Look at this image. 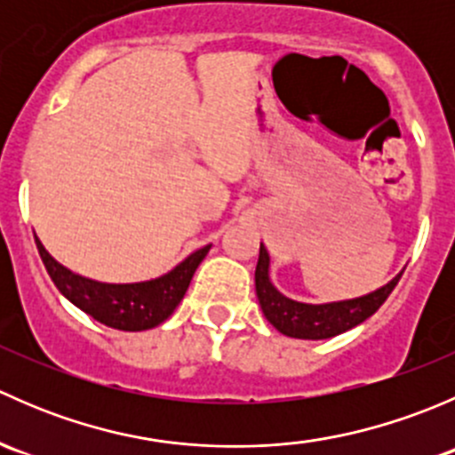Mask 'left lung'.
<instances>
[{
	"instance_id": "left-lung-1",
	"label": "left lung",
	"mask_w": 455,
	"mask_h": 455,
	"mask_svg": "<svg viewBox=\"0 0 455 455\" xmlns=\"http://www.w3.org/2000/svg\"><path fill=\"white\" fill-rule=\"evenodd\" d=\"M268 261L270 259L264 244H259V259H257L255 268L257 299H259L261 313H264L266 319L279 332L292 339H330L363 323L368 316L374 315L385 304V299L396 288L398 279L403 275L398 273L383 288L370 292V295L356 297V299L332 301V304H301V301L283 297L270 283Z\"/></svg>"
}]
</instances>
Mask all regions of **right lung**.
<instances>
[{
  "instance_id": "right-lung-1",
  "label": "right lung",
  "mask_w": 455,
  "mask_h": 455,
  "mask_svg": "<svg viewBox=\"0 0 455 455\" xmlns=\"http://www.w3.org/2000/svg\"><path fill=\"white\" fill-rule=\"evenodd\" d=\"M35 242L41 261H44L45 270H48L50 279L59 288V292L99 323L125 330V332L156 328L164 319H169V315L176 310V306L185 297L196 268L211 249V244L202 246L185 261H180L176 268L169 270L167 275L149 279V282L103 283L68 270L44 249V244L36 237Z\"/></svg>"
}]
</instances>
